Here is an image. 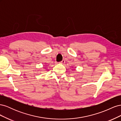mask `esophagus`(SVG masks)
Masks as SVG:
<instances>
[{"label":"esophagus","mask_w":121,"mask_h":121,"mask_svg":"<svg viewBox=\"0 0 121 121\" xmlns=\"http://www.w3.org/2000/svg\"><path fill=\"white\" fill-rule=\"evenodd\" d=\"M60 64H64L65 63V60H63L62 61H61L60 62Z\"/></svg>","instance_id":"obj_1"}]
</instances>
